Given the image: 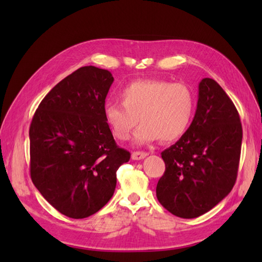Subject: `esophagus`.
Returning a JSON list of instances; mask_svg holds the SVG:
<instances>
[{"instance_id": "obj_1", "label": "esophagus", "mask_w": 262, "mask_h": 262, "mask_svg": "<svg viewBox=\"0 0 262 262\" xmlns=\"http://www.w3.org/2000/svg\"><path fill=\"white\" fill-rule=\"evenodd\" d=\"M148 156L147 152H142V151H134L132 154V159H134V161H141V159H143Z\"/></svg>"}]
</instances>
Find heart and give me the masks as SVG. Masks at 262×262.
<instances>
[{"label":"heart","instance_id":"1","mask_svg":"<svg viewBox=\"0 0 262 262\" xmlns=\"http://www.w3.org/2000/svg\"><path fill=\"white\" fill-rule=\"evenodd\" d=\"M120 99L121 104L105 105V121L119 141L129 139L139 121L137 144L180 139L188 129L194 112L192 90L183 83L164 79L133 82L122 89Z\"/></svg>","mask_w":262,"mask_h":262}]
</instances>
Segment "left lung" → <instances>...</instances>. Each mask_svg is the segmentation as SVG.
<instances>
[{"label":"left lung","instance_id":"8db88e82","mask_svg":"<svg viewBox=\"0 0 262 262\" xmlns=\"http://www.w3.org/2000/svg\"><path fill=\"white\" fill-rule=\"evenodd\" d=\"M242 140L236 106L219 83L203 78L189 128L162 152L165 172L156 187L161 205L181 219L212 209L236 183Z\"/></svg>","mask_w":262,"mask_h":262}]
</instances>
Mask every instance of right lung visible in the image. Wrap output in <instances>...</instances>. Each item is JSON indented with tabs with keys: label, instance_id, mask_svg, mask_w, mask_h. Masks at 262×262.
Returning a JSON list of instances; mask_svg holds the SVG:
<instances>
[{
	"label": "right lung",
	"instance_id": "add662e5",
	"mask_svg": "<svg viewBox=\"0 0 262 262\" xmlns=\"http://www.w3.org/2000/svg\"><path fill=\"white\" fill-rule=\"evenodd\" d=\"M114 78L86 66L48 92L30 126V172L48 203L70 219H85L110 201L117 171L130 158L105 121Z\"/></svg>",
	"mask_w": 262,
	"mask_h": 262
}]
</instances>
